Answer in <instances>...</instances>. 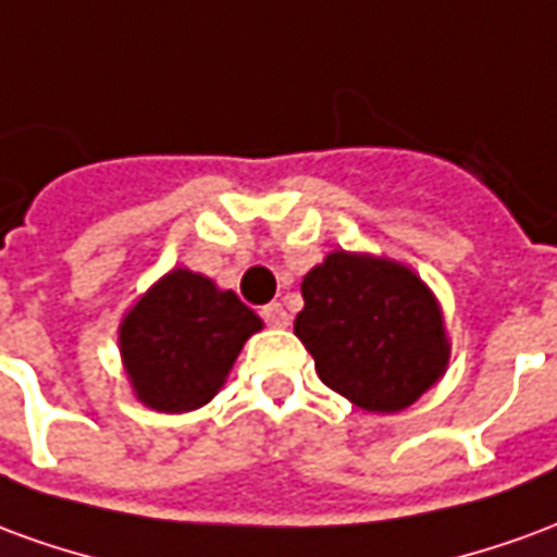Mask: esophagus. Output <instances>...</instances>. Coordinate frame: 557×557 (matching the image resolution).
Here are the masks:
<instances>
[{"instance_id":"1","label":"esophagus","mask_w":557,"mask_h":557,"mask_svg":"<svg viewBox=\"0 0 557 557\" xmlns=\"http://www.w3.org/2000/svg\"><path fill=\"white\" fill-rule=\"evenodd\" d=\"M262 319H265V325L271 327H286L289 325V313H286V307L283 304H268V307H262Z\"/></svg>"}]
</instances>
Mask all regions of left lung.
Wrapping results in <instances>:
<instances>
[{
	"mask_svg": "<svg viewBox=\"0 0 557 557\" xmlns=\"http://www.w3.org/2000/svg\"><path fill=\"white\" fill-rule=\"evenodd\" d=\"M301 295L295 337L319 379L358 409H409L447 370L442 307L411 268L334 250L304 277Z\"/></svg>",
	"mask_w": 557,
	"mask_h": 557,
	"instance_id": "left-lung-1",
	"label": "left lung"
}]
</instances>
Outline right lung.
Returning a JSON list of instances; mask_svg holds the SVG:
<instances>
[{
	"mask_svg": "<svg viewBox=\"0 0 557 557\" xmlns=\"http://www.w3.org/2000/svg\"><path fill=\"white\" fill-rule=\"evenodd\" d=\"M262 319L232 289L172 268L119 325L122 361L143 406L182 414L214 399Z\"/></svg>",
	"mask_w": 557,
	"mask_h": 557,
	"instance_id": "add662e5",
	"label": "right lung"
}]
</instances>
